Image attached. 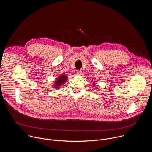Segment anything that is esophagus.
I'll return each instance as SVG.
<instances>
[{
    "label": "esophagus",
    "instance_id": "esophagus-1",
    "mask_svg": "<svg viewBox=\"0 0 152 152\" xmlns=\"http://www.w3.org/2000/svg\"><path fill=\"white\" fill-rule=\"evenodd\" d=\"M76 73V74H77V75H80L82 72V71H80V70H77Z\"/></svg>",
    "mask_w": 152,
    "mask_h": 152
}]
</instances>
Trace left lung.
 I'll return each instance as SVG.
<instances>
[{
    "label": "left lung",
    "mask_w": 152,
    "mask_h": 152,
    "mask_svg": "<svg viewBox=\"0 0 152 152\" xmlns=\"http://www.w3.org/2000/svg\"><path fill=\"white\" fill-rule=\"evenodd\" d=\"M93 85H94V84H93Z\"/></svg>",
    "instance_id": "1"
}]
</instances>
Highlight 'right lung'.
Wrapping results in <instances>:
<instances>
[{"mask_svg": "<svg viewBox=\"0 0 152 152\" xmlns=\"http://www.w3.org/2000/svg\"><path fill=\"white\" fill-rule=\"evenodd\" d=\"M67 80V76L62 75H60L57 79L55 81V84H54V88L55 89H58L60 86Z\"/></svg>", "mask_w": 152, "mask_h": 152, "instance_id": "obj_1", "label": "right lung"}]
</instances>
